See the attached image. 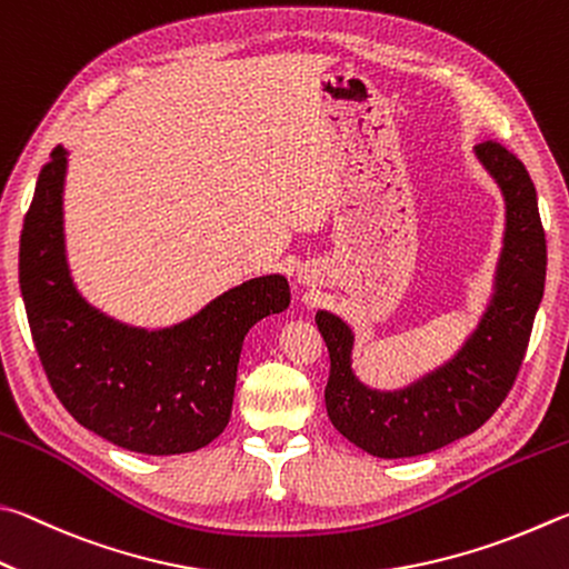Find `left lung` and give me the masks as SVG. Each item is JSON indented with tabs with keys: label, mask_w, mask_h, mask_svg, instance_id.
Segmentation results:
<instances>
[{
	"label": "left lung",
	"mask_w": 569,
	"mask_h": 569,
	"mask_svg": "<svg viewBox=\"0 0 569 569\" xmlns=\"http://www.w3.org/2000/svg\"><path fill=\"white\" fill-rule=\"evenodd\" d=\"M475 152L502 187L507 229L495 300L460 355L402 392H372L352 375L350 327L330 312L315 317L330 352L327 415L347 440L385 460L440 450L480 430L512 390L542 302L547 242L532 179L497 139Z\"/></svg>",
	"instance_id": "obj_1"
}]
</instances>
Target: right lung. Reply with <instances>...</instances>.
<instances>
[{"mask_svg":"<svg viewBox=\"0 0 569 569\" xmlns=\"http://www.w3.org/2000/svg\"><path fill=\"white\" fill-rule=\"evenodd\" d=\"M64 172L67 152L54 147L19 239V287L47 380L79 425L117 447L194 452L227 427L244 335L262 317L287 310L290 284L279 274L249 279L162 332L109 320L69 277Z\"/></svg>","mask_w":569,"mask_h":569,"instance_id":"right-lung-1","label":"right lung"}]
</instances>
